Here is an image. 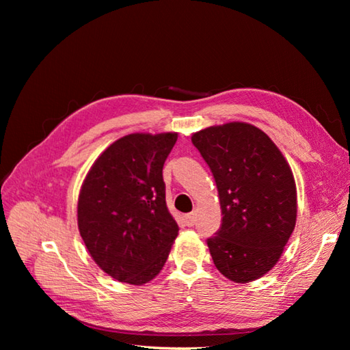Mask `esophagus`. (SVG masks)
Masks as SVG:
<instances>
[{
	"instance_id": "1",
	"label": "esophagus",
	"mask_w": 350,
	"mask_h": 350,
	"mask_svg": "<svg viewBox=\"0 0 350 350\" xmlns=\"http://www.w3.org/2000/svg\"><path fill=\"white\" fill-rule=\"evenodd\" d=\"M185 222H187V226H188V227L196 226V222H197V215H196V213H188L187 217H185Z\"/></svg>"
}]
</instances>
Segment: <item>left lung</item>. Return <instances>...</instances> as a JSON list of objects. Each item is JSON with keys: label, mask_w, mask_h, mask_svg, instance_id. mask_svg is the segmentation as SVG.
<instances>
[{"label": "left lung", "mask_w": 350, "mask_h": 350, "mask_svg": "<svg viewBox=\"0 0 350 350\" xmlns=\"http://www.w3.org/2000/svg\"><path fill=\"white\" fill-rule=\"evenodd\" d=\"M191 139L218 188L222 224L207 239L215 266L234 282L263 277L296 224L292 170L273 141L250 123L211 126Z\"/></svg>", "instance_id": "1"}]
</instances>
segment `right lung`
Masks as SVG:
<instances>
[{"label": "right lung", "mask_w": 350, "mask_h": 350, "mask_svg": "<svg viewBox=\"0 0 350 350\" xmlns=\"http://www.w3.org/2000/svg\"><path fill=\"white\" fill-rule=\"evenodd\" d=\"M176 141V132L122 137L94 161L81 187L79 234L96 265L117 281L153 280L179 233L162 179Z\"/></svg>", "instance_id": "add662e5"}]
</instances>
